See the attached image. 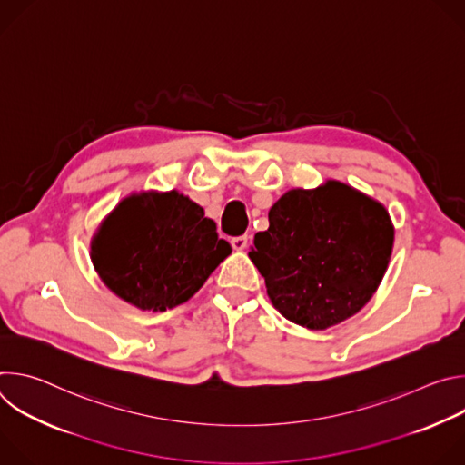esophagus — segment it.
Returning <instances> with one entry per match:
<instances>
[{"instance_id":"1","label":"esophagus","mask_w":465,"mask_h":465,"mask_svg":"<svg viewBox=\"0 0 465 465\" xmlns=\"http://www.w3.org/2000/svg\"><path fill=\"white\" fill-rule=\"evenodd\" d=\"M232 246H233V250H246V246H248V235H239V237H233L232 241Z\"/></svg>"}]
</instances>
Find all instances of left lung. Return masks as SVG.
<instances>
[{
    "label": "left lung",
    "mask_w": 465,
    "mask_h": 465,
    "mask_svg": "<svg viewBox=\"0 0 465 465\" xmlns=\"http://www.w3.org/2000/svg\"><path fill=\"white\" fill-rule=\"evenodd\" d=\"M257 232L250 259L274 307L307 329H327L359 312L388 267L393 226L384 206L329 180L291 189Z\"/></svg>",
    "instance_id": "8db88e82"
}]
</instances>
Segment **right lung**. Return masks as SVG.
<instances>
[{"mask_svg": "<svg viewBox=\"0 0 465 465\" xmlns=\"http://www.w3.org/2000/svg\"><path fill=\"white\" fill-rule=\"evenodd\" d=\"M230 252L204 210L176 191L124 198L92 242L106 287L143 311L187 302Z\"/></svg>", "mask_w": 465, "mask_h": 465, "instance_id": "1", "label": "right lung"}]
</instances>
